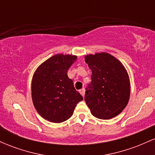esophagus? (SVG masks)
Instances as JSON below:
<instances>
[{"label":"esophagus","mask_w":155,"mask_h":155,"mask_svg":"<svg viewBox=\"0 0 155 155\" xmlns=\"http://www.w3.org/2000/svg\"><path fill=\"white\" fill-rule=\"evenodd\" d=\"M79 92H80V94H81V95L83 96V97H84V94H85V90H84V89L83 88V89H81V90H79Z\"/></svg>","instance_id":"esophagus-1"}]
</instances>
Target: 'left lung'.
Here are the masks:
<instances>
[{
  "mask_svg": "<svg viewBox=\"0 0 155 155\" xmlns=\"http://www.w3.org/2000/svg\"><path fill=\"white\" fill-rule=\"evenodd\" d=\"M85 62L92 73L84 96L92 114L101 120L117 116L128 104L130 95L127 70L120 60L106 52L86 55Z\"/></svg>",
  "mask_w": 155,
  "mask_h": 155,
  "instance_id": "1",
  "label": "left lung"
}]
</instances>
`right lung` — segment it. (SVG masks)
I'll return each mask as SVG.
<instances>
[{
    "instance_id": "right-lung-1",
    "label": "right lung",
    "mask_w": 155,
    "mask_h": 155,
    "mask_svg": "<svg viewBox=\"0 0 155 155\" xmlns=\"http://www.w3.org/2000/svg\"><path fill=\"white\" fill-rule=\"evenodd\" d=\"M76 55L57 54L37 68L31 84L32 100L44 119L54 123L68 120L76 104L83 100L68 76Z\"/></svg>"
}]
</instances>
